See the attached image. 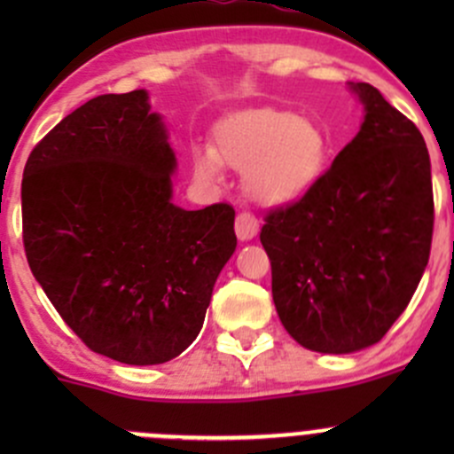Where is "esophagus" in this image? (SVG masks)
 I'll list each match as a JSON object with an SVG mask.
<instances>
[{
	"label": "esophagus",
	"instance_id": "34e87169",
	"mask_svg": "<svg viewBox=\"0 0 454 454\" xmlns=\"http://www.w3.org/2000/svg\"><path fill=\"white\" fill-rule=\"evenodd\" d=\"M235 232L241 241L253 239V237H256V232H259V219H256L250 210H241V213L237 215Z\"/></svg>",
	"mask_w": 454,
	"mask_h": 454
}]
</instances>
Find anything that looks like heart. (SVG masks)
Masks as SVG:
<instances>
[{"instance_id":"b5f03b06","label":"heart","mask_w":454,"mask_h":454,"mask_svg":"<svg viewBox=\"0 0 454 454\" xmlns=\"http://www.w3.org/2000/svg\"><path fill=\"white\" fill-rule=\"evenodd\" d=\"M329 142L325 131L294 114L254 109L231 116L215 129L213 149H193V171L217 180L219 162L248 173V189L261 201H290L323 176Z\"/></svg>"}]
</instances>
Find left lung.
Wrapping results in <instances>:
<instances>
[{
    "mask_svg": "<svg viewBox=\"0 0 454 454\" xmlns=\"http://www.w3.org/2000/svg\"><path fill=\"white\" fill-rule=\"evenodd\" d=\"M358 136L303 198L265 215L278 318L305 349L351 354L382 340L419 286L433 241L430 158L413 121L369 83Z\"/></svg>",
    "mask_w": 454,
    "mask_h": 454,
    "instance_id": "1",
    "label": "left lung"
}]
</instances>
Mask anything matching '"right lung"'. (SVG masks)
Masks as SVG:
<instances>
[{
    "label": "right lung",
    "mask_w": 454,
    "mask_h": 454,
    "mask_svg": "<svg viewBox=\"0 0 454 454\" xmlns=\"http://www.w3.org/2000/svg\"><path fill=\"white\" fill-rule=\"evenodd\" d=\"M146 91L103 94L32 149L21 182L28 265L96 354L160 364L198 338L235 253V208L171 201L176 155Z\"/></svg>",
    "instance_id": "right-lung-1"
}]
</instances>
